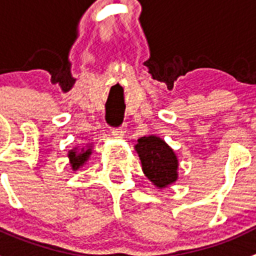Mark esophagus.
Here are the masks:
<instances>
[{"mask_svg": "<svg viewBox=\"0 0 256 256\" xmlns=\"http://www.w3.org/2000/svg\"><path fill=\"white\" fill-rule=\"evenodd\" d=\"M111 133H112V136L116 137V138H122L124 136V133H126V126H122L119 128H114Z\"/></svg>", "mask_w": 256, "mask_h": 256, "instance_id": "1", "label": "esophagus"}]
</instances>
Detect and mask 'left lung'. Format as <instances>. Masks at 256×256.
Returning <instances> with one entry per match:
<instances>
[{
    "mask_svg": "<svg viewBox=\"0 0 256 256\" xmlns=\"http://www.w3.org/2000/svg\"><path fill=\"white\" fill-rule=\"evenodd\" d=\"M144 174L158 188H164L178 179V158L174 150L157 136H144L134 145Z\"/></svg>",
    "mask_w": 256,
    "mask_h": 256,
    "instance_id": "8db88e82",
    "label": "left lung"
}]
</instances>
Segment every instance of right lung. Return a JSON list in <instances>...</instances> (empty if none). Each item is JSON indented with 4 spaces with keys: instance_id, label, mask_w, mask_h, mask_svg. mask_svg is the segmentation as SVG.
Listing matches in <instances>:
<instances>
[{
    "instance_id": "add662e5",
    "label": "right lung",
    "mask_w": 256,
    "mask_h": 256,
    "mask_svg": "<svg viewBox=\"0 0 256 256\" xmlns=\"http://www.w3.org/2000/svg\"><path fill=\"white\" fill-rule=\"evenodd\" d=\"M92 154V148H88V149H81V152H77V149H73V150L69 152L68 157H69V161H70L72 168L73 170H78L85 164V162L88 161V157Z\"/></svg>"
}]
</instances>
